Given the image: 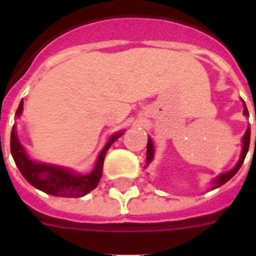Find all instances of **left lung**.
Instances as JSON below:
<instances>
[{"label":"left lung","instance_id":"8db88e82","mask_svg":"<svg viewBox=\"0 0 256 256\" xmlns=\"http://www.w3.org/2000/svg\"><path fill=\"white\" fill-rule=\"evenodd\" d=\"M243 106H244V108H243V112H244V116H248V110H247L246 108V104L243 102ZM256 120V118H255ZM250 136H251V130H250V126L247 128L246 132H244V136H243V148H242V154H240V158H239L238 164H235V168H232V170L227 171V172H224V174H220L219 176H216V178L214 179V188H216V187H220L222 184H224L226 182H228L232 176H234L236 172H238V170L240 168V166L243 164V160H244V158H246V154L247 152H248V146H250ZM255 140H256V136H255ZM152 156H154V144H152V140L148 138V154H146V164H150L152 160Z\"/></svg>","mask_w":256,"mask_h":256}]
</instances>
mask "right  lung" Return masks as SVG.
Masks as SVG:
<instances>
[{"label":"right lung","mask_w":256,"mask_h":256,"mask_svg":"<svg viewBox=\"0 0 256 256\" xmlns=\"http://www.w3.org/2000/svg\"><path fill=\"white\" fill-rule=\"evenodd\" d=\"M22 110H24V102L21 100L17 112H16L17 116H21ZM124 132H116L108 140L106 146L100 152L92 171L86 175L76 174L69 168H61V166L42 164V162H36V160H30L26 154L25 148H22V144L18 140L16 126H13L12 134H10V152H12L13 160L17 164L20 172L32 186L44 191L46 194L54 195V196L78 198V196H84L96 188L100 176H102L104 156L110 146Z\"/></svg>","instance_id":"1"}]
</instances>
